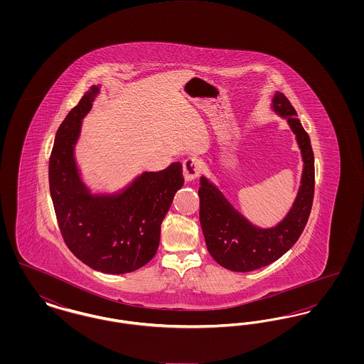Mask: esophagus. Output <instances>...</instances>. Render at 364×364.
<instances>
[{"label": "esophagus", "instance_id": "esophagus-1", "mask_svg": "<svg viewBox=\"0 0 364 364\" xmlns=\"http://www.w3.org/2000/svg\"><path fill=\"white\" fill-rule=\"evenodd\" d=\"M202 162L198 158H187L183 162V174L186 181L195 180L199 174L202 173Z\"/></svg>", "mask_w": 364, "mask_h": 364}]
</instances>
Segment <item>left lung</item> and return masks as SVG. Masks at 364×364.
<instances>
[{"mask_svg": "<svg viewBox=\"0 0 364 364\" xmlns=\"http://www.w3.org/2000/svg\"><path fill=\"white\" fill-rule=\"evenodd\" d=\"M273 107L289 122L304 162L300 190L284 221L270 229L251 225L215 186L205 177L200 178L199 218L208 252L217 263L232 272H252L279 259L297 242L311 213L315 169L310 136L282 92H276Z\"/></svg>", "mask_w": 364, "mask_h": 364, "instance_id": "1", "label": "left lung"}]
</instances>
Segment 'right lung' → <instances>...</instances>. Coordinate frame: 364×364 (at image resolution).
<instances>
[{"label": "right lung", "mask_w": 364, "mask_h": 364, "mask_svg": "<svg viewBox=\"0 0 364 364\" xmlns=\"http://www.w3.org/2000/svg\"><path fill=\"white\" fill-rule=\"evenodd\" d=\"M98 87L82 97L61 122L49 161V186L61 236L85 264L107 274L138 270L154 258L161 224L174 193L184 184L183 166L174 162L161 172H146L117 196H92L73 159L80 122Z\"/></svg>", "instance_id": "obj_1"}]
</instances>
